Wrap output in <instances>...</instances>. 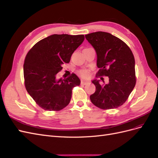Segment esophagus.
Wrapping results in <instances>:
<instances>
[{"label":"esophagus","instance_id":"34e87169","mask_svg":"<svg viewBox=\"0 0 158 158\" xmlns=\"http://www.w3.org/2000/svg\"><path fill=\"white\" fill-rule=\"evenodd\" d=\"M81 83L82 85H87L88 83H89V81H83L82 80L81 82Z\"/></svg>","mask_w":158,"mask_h":158}]
</instances>
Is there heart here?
<instances>
[{
	"label": "heart",
	"mask_w": 158,
	"mask_h": 158,
	"mask_svg": "<svg viewBox=\"0 0 158 158\" xmlns=\"http://www.w3.org/2000/svg\"><path fill=\"white\" fill-rule=\"evenodd\" d=\"M79 74H80L81 76L83 77L87 78V77H88L89 75V71H87L86 69H82V70L80 71Z\"/></svg>",
	"instance_id": "obj_1"
}]
</instances>
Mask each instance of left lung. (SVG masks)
<instances>
[{
	"mask_svg": "<svg viewBox=\"0 0 158 158\" xmlns=\"http://www.w3.org/2000/svg\"><path fill=\"white\" fill-rule=\"evenodd\" d=\"M97 53L98 75L109 79H94L96 91L90 96L93 104L102 109H113L123 105L136 85L135 60L132 51L123 41L110 33L96 31L85 35Z\"/></svg>",
	"mask_w": 158,
	"mask_h": 158,
	"instance_id": "8db88e82",
	"label": "left lung"
}]
</instances>
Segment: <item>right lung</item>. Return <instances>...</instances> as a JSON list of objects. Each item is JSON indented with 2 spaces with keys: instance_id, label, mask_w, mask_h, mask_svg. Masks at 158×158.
Returning a JSON list of instances; mask_svg holds the SVG:
<instances>
[{
  "instance_id": "right-lung-1",
  "label": "right lung",
  "mask_w": 158,
  "mask_h": 158,
  "mask_svg": "<svg viewBox=\"0 0 158 158\" xmlns=\"http://www.w3.org/2000/svg\"><path fill=\"white\" fill-rule=\"evenodd\" d=\"M84 35L53 34L35 44L27 53L24 64L25 87L30 95L43 109L60 110L69 104L72 89L81 81L73 73L57 79L62 65L81 44Z\"/></svg>"
}]
</instances>
